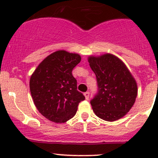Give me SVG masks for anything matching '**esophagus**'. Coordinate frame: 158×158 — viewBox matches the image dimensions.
<instances>
[{
  "label": "esophagus",
  "instance_id": "obj_1",
  "mask_svg": "<svg viewBox=\"0 0 158 158\" xmlns=\"http://www.w3.org/2000/svg\"><path fill=\"white\" fill-rule=\"evenodd\" d=\"M89 92H85V93H84V95H85V99L86 100H88L89 98Z\"/></svg>",
  "mask_w": 158,
  "mask_h": 158
}]
</instances>
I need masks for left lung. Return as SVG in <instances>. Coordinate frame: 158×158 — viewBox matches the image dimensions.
Listing matches in <instances>:
<instances>
[{
    "mask_svg": "<svg viewBox=\"0 0 158 158\" xmlns=\"http://www.w3.org/2000/svg\"><path fill=\"white\" fill-rule=\"evenodd\" d=\"M89 63L98 86L97 93L90 101L94 112L108 122L121 118L136 99L138 88L135 79L122 60L111 54L90 56Z\"/></svg>",
    "mask_w": 158,
    "mask_h": 158,
    "instance_id": "obj_1",
    "label": "left lung"
}]
</instances>
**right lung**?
<instances>
[{"mask_svg":"<svg viewBox=\"0 0 158 158\" xmlns=\"http://www.w3.org/2000/svg\"><path fill=\"white\" fill-rule=\"evenodd\" d=\"M81 61L79 54L59 50L41 62L30 77V89L38 111L56 123L67 122L85 99L77 90L72 72Z\"/></svg>","mask_w":158,"mask_h":158,"instance_id":"1","label":"right lung"}]
</instances>
